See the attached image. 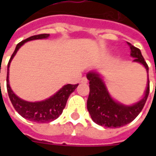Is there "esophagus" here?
I'll return each instance as SVG.
<instances>
[{
    "label": "esophagus",
    "instance_id": "1",
    "mask_svg": "<svg viewBox=\"0 0 156 156\" xmlns=\"http://www.w3.org/2000/svg\"><path fill=\"white\" fill-rule=\"evenodd\" d=\"M80 82H81V83H87V79L86 78V77H82V78L81 79V81H80Z\"/></svg>",
    "mask_w": 156,
    "mask_h": 156
}]
</instances>
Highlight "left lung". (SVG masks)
<instances>
[{
    "label": "left lung",
    "mask_w": 156,
    "mask_h": 156,
    "mask_svg": "<svg viewBox=\"0 0 156 156\" xmlns=\"http://www.w3.org/2000/svg\"><path fill=\"white\" fill-rule=\"evenodd\" d=\"M130 48V55L134 62L144 66L147 73V88L143 97L133 105H125L113 99L108 90L101 75L96 71H89L87 74L89 81V95L87 108L94 122L106 128L122 127L134 121L141 113L149 94L148 66L141 55V50L128 42Z\"/></svg>",
    "instance_id": "1"
}]
</instances>
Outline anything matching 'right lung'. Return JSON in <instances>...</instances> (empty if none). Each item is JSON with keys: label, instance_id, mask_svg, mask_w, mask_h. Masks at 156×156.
<instances>
[{"label": "right lung", "instance_id": "right-lung-1", "mask_svg": "<svg viewBox=\"0 0 156 156\" xmlns=\"http://www.w3.org/2000/svg\"><path fill=\"white\" fill-rule=\"evenodd\" d=\"M49 36V34H41L34 35L31 37H28L27 39L24 40L18 43L15 51L13 53L12 56L9 60L8 64V75H7V89L9 93V99L11 101L12 104L14 106L15 109L21 116L28 121L34 122L38 123L50 122L52 121L57 119L62 113L63 109L66 106L67 101L69 99V95L73 93L77 87L78 84L72 85V84H67L64 85L60 90H58L55 94H53L49 98L41 101H27L25 100L21 99L15 94L13 90L11 89L10 84H9V66L12 62L13 58L15 57L19 48L24 43L29 41L40 39H47Z\"/></svg>", "mask_w": 156, "mask_h": 156}]
</instances>
